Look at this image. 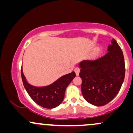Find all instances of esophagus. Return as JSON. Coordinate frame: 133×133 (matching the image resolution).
Listing matches in <instances>:
<instances>
[{
  "label": "esophagus",
  "mask_w": 133,
  "mask_h": 133,
  "mask_svg": "<svg viewBox=\"0 0 133 133\" xmlns=\"http://www.w3.org/2000/svg\"><path fill=\"white\" fill-rule=\"evenodd\" d=\"M75 74H76V75H78V74H79L80 73V68H75Z\"/></svg>",
  "instance_id": "esophagus-1"
}]
</instances>
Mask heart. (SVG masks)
Instances as JSON below:
<instances>
[{
	"mask_svg": "<svg viewBox=\"0 0 133 133\" xmlns=\"http://www.w3.org/2000/svg\"><path fill=\"white\" fill-rule=\"evenodd\" d=\"M101 53V48H96V49L95 50V51L94 52L93 55H92V58H96V57L99 56Z\"/></svg>",
	"mask_w": 133,
	"mask_h": 133,
	"instance_id": "b5f03b06",
	"label": "heart"
}]
</instances>
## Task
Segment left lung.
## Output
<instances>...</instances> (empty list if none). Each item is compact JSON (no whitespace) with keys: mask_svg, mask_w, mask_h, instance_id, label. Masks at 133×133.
Segmentation results:
<instances>
[{"mask_svg":"<svg viewBox=\"0 0 133 133\" xmlns=\"http://www.w3.org/2000/svg\"><path fill=\"white\" fill-rule=\"evenodd\" d=\"M107 51L97 60H84L78 64L82 95L88 103L97 107L106 105L116 96L125 76L123 52L114 38Z\"/></svg>","mask_w":133,"mask_h":133,"instance_id":"8db88e82","label":"left lung"}]
</instances>
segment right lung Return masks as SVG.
Wrapping results in <instances>:
<instances>
[{"mask_svg": "<svg viewBox=\"0 0 133 133\" xmlns=\"http://www.w3.org/2000/svg\"><path fill=\"white\" fill-rule=\"evenodd\" d=\"M21 74L24 87L31 98L37 105L49 109L56 108L62 103L67 86L75 77V72H72L63 75L49 85L37 87L26 81L22 67Z\"/></svg>", "mask_w": 133, "mask_h": 133, "instance_id": "right-lung-1", "label": "right lung"}]
</instances>
